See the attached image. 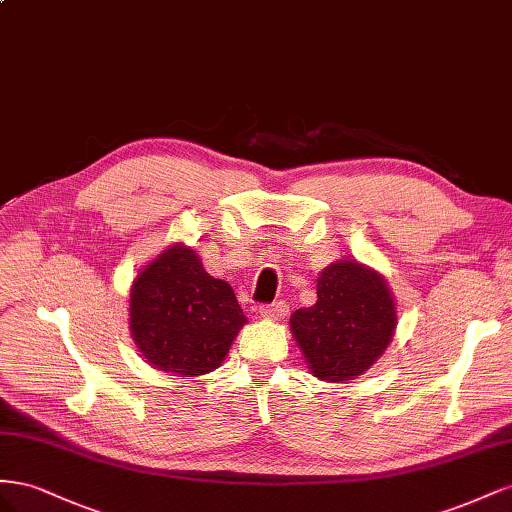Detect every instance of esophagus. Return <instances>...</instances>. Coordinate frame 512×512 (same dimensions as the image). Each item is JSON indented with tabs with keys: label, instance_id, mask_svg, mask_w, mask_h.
Wrapping results in <instances>:
<instances>
[{
	"label": "esophagus",
	"instance_id": "obj_1",
	"mask_svg": "<svg viewBox=\"0 0 512 512\" xmlns=\"http://www.w3.org/2000/svg\"><path fill=\"white\" fill-rule=\"evenodd\" d=\"M289 313V306L285 302H274V304H261L259 315L266 319H283Z\"/></svg>",
	"mask_w": 512,
	"mask_h": 512
}]
</instances>
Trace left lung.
<instances>
[{"label":"left lung","instance_id":"obj_1","mask_svg":"<svg viewBox=\"0 0 512 512\" xmlns=\"http://www.w3.org/2000/svg\"><path fill=\"white\" fill-rule=\"evenodd\" d=\"M306 364L324 382H347L369 371L397 328V306L382 274L352 261L317 276V302L289 319Z\"/></svg>","mask_w":512,"mask_h":512}]
</instances>
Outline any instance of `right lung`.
Segmentation results:
<instances>
[{
  "label": "right lung",
  "mask_w": 512,
  "mask_h": 512,
  "mask_svg": "<svg viewBox=\"0 0 512 512\" xmlns=\"http://www.w3.org/2000/svg\"><path fill=\"white\" fill-rule=\"evenodd\" d=\"M244 324L231 285L184 244L165 248L130 287V334L158 371L195 377L218 369Z\"/></svg>",
  "instance_id": "right-lung-1"
}]
</instances>
